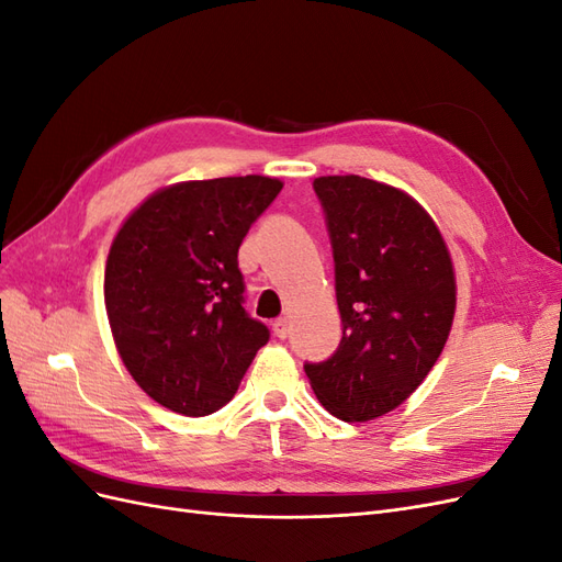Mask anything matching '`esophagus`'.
<instances>
[{
    "instance_id": "34e87169",
    "label": "esophagus",
    "mask_w": 562,
    "mask_h": 562,
    "mask_svg": "<svg viewBox=\"0 0 562 562\" xmlns=\"http://www.w3.org/2000/svg\"><path fill=\"white\" fill-rule=\"evenodd\" d=\"M271 330H274V335L279 337V339H283V337H288V318L285 316H281V318H277L274 323H271Z\"/></svg>"
}]
</instances>
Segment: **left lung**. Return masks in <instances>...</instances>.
Listing matches in <instances>:
<instances>
[{
    "instance_id": "8db88e82",
    "label": "left lung",
    "mask_w": 562,
    "mask_h": 562,
    "mask_svg": "<svg viewBox=\"0 0 562 562\" xmlns=\"http://www.w3.org/2000/svg\"><path fill=\"white\" fill-rule=\"evenodd\" d=\"M314 190L330 232L342 339L304 372L330 415L378 419L411 398L448 342L452 258L434 217L398 187L323 176Z\"/></svg>"
}]
</instances>
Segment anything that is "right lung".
Segmentation results:
<instances>
[{
	"mask_svg": "<svg viewBox=\"0 0 562 562\" xmlns=\"http://www.w3.org/2000/svg\"><path fill=\"white\" fill-rule=\"evenodd\" d=\"M283 182L187 180L149 194L119 227L105 310L119 356L145 394L178 415L227 405L269 330L241 307L239 246Z\"/></svg>",
	"mask_w": 562,
	"mask_h": 562,
	"instance_id": "obj_1",
	"label": "right lung"
}]
</instances>
